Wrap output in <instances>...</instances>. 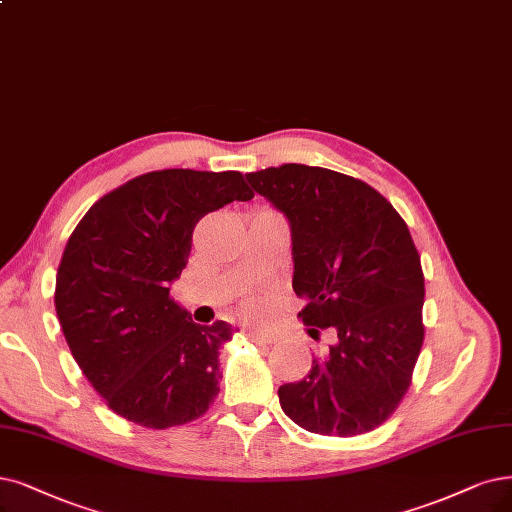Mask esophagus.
<instances>
[{
	"label": "esophagus",
	"instance_id": "esophagus-1",
	"mask_svg": "<svg viewBox=\"0 0 512 512\" xmlns=\"http://www.w3.org/2000/svg\"><path fill=\"white\" fill-rule=\"evenodd\" d=\"M244 335H246V339H249V342H255V344H272V342H274L272 335H268V333H259V331H246Z\"/></svg>",
	"mask_w": 512,
	"mask_h": 512
}]
</instances>
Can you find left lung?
Here are the masks:
<instances>
[{"mask_svg":"<svg viewBox=\"0 0 512 512\" xmlns=\"http://www.w3.org/2000/svg\"><path fill=\"white\" fill-rule=\"evenodd\" d=\"M287 215L297 316L337 339L280 407L310 432L356 437L382 426L411 386L424 344V272L405 219L361 179L306 164L246 175Z\"/></svg>","mask_w":512,"mask_h":512,"instance_id":"1","label":"left lung"}]
</instances>
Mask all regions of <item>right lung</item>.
Wrapping results in <instances>:
<instances>
[{
  "instance_id": "1",
  "label": "right lung",
  "mask_w": 512,
  "mask_h": 512,
  "mask_svg": "<svg viewBox=\"0 0 512 512\" xmlns=\"http://www.w3.org/2000/svg\"><path fill=\"white\" fill-rule=\"evenodd\" d=\"M255 194L238 170L166 168L94 202L67 240L54 308L69 350L120 418L164 430L198 420L219 394L225 320L196 325L170 297L196 223Z\"/></svg>"
}]
</instances>
